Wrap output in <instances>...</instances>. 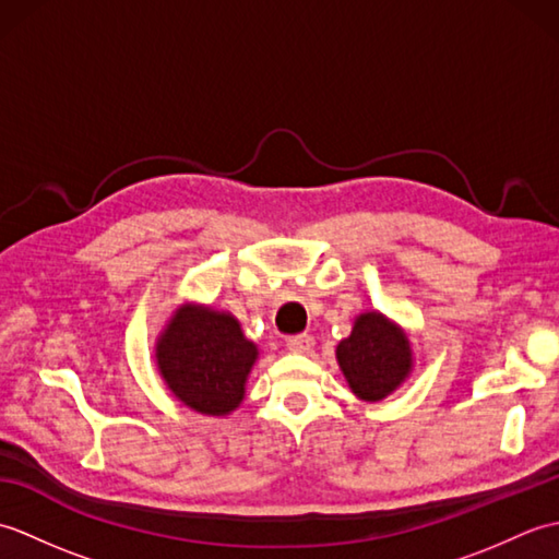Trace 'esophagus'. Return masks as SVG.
<instances>
[{"label":"esophagus","mask_w":559,"mask_h":559,"mask_svg":"<svg viewBox=\"0 0 559 559\" xmlns=\"http://www.w3.org/2000/svg\"><path fill=\"white\" fill-rule=\"evenodd\" d=\"M312 348H314V338L310 334H298V336L288 338V350L290 353L307 355V353H312Z\"/></svg>","instance_id":"esophagus-1"}]
</instances>
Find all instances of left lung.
Returning a JSON list of instances; mask_svg holds the SVG:
<instances>
[{
  "label": "left lung",
  "mask_w": 559,
  "mask_h": 559,
  "mask_svg": "<svg viewBox=\"0 0 559 559\" xmlns=\"http://www.w3.org/2000/svg\"><path fill=\"white\" fill-rule=\"evenodd\" d=\"M336 360L353 394L370 403L386 399L413 370L406 331L379 312L355 319L350 336L336 346Z\"/></svg>",
  "instance_id": "1"
}]
</instances>
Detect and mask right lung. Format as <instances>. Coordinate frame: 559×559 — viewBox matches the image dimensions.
<instances>
[{"mask_svg": "<svg viewBox=\"0 0 559 559\" xmlns=\"http://www.w3.org/2000/svg\"><path fill=\"white\" fill-rule=\"evenodd\" d=\"M257 358L259 348L245 338L240 322L204 305H182L156 343L165 384L204 415H228L240 406Z\"/></svg>", "mask_w": 559, "mask_h": 559, "instance_id": "1", "label": "right lung"}]
</instances>
